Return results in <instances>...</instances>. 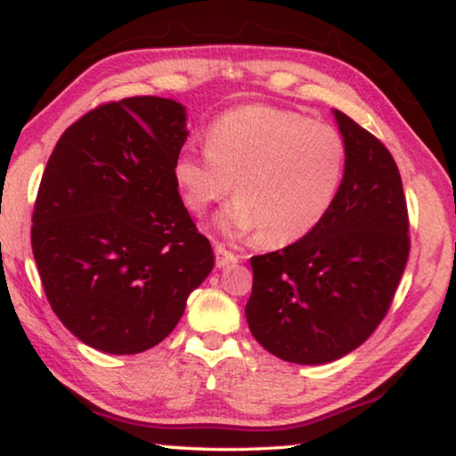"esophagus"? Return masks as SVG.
<instances>
[{
	"label": "esophagus",
	"mask_w": 456,
	"mask_h": 456,
	"mask_svg": "<svg viewBox=\"0 0 456 456\" xmlns=\"http://www.w3.org/2000/svg\"><path fill=\"white\" fill-rule=\"evenodd\" d=\"M214 251H216V264H217V267H226V265L236 264V261H239V255L232 253V251H228V248L224 247V245H220V242H216Z\"/></svg>",
	"instance_id": "1"
}]
</instances>
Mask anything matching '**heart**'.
Returning a JSON list of instances; mask_svg holds the SVG:
<instances>
[{"instance_id":"obj_1","label":"heart","mask_w":456,"mask_h":456,"mask_svg":"<svg viewBox=\"0 0 456 456\" xmlns=\"http://www.w3.org/2000/svg\"><path fill=\"white\" fill-rule=\"evenodd\" d=\"M346 174V145L330 124L272 105H245L217 118L205 151H184L172 176L186 208L203 214L232 189L222 217L234 236L257 232L265 247L305 239L332 209Z\"/></svg>"}]
</instances>
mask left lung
<instances>
[{
	"mask_svg": "<svg viewBox=\"0 0 456 456\" xmlns=\"http://www.w3.org/2000/svg\"><path fill=\"white\" fill-rule=\"evenodd\" d=\"M346 174L320 226L305 239L251 257L248 330L265 351L298 365L345 357L388 314L409 259L403 180L388 149L334 110Z\"/></svg>",
	"mask_w": 456,
	"mask_h": 456,
	"instance_id": "left-lung-1",
	"label": "left lung"
}]
</instances>
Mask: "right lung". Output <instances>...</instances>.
<instances>
[{"label":"right lung","mask_w":456,"mask_h":456,"mask_svg":"<svg viewBox=\"0 0 456 456\" xmlns=\"http://www.w3.org/2000/svg\"><path fill=\"white\" fill-rule=\"evenodd\" d=\"M186 134L184 105L128 97L85 114L49 155L33 255L53 314L97 351L159 345L214 267L172 176Z\"/></svg>","instance_id":"right-lung-1"}]
</instances>
